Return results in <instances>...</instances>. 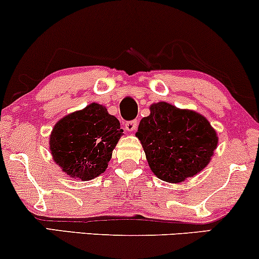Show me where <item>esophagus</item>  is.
Segmentation results:
<instances>
[{
  "mask_svg": "<svg viewBox=\"0 0 259 259\" xmlns=\"http://www.w3.org/2000/svg\"><path fill=\"white\" fill-rule=\"evenodd\" d=\"M138 124H139V121L136 120V119L130 120V121H126V123H125V129H126V132H129V133L135 132L136 127H138Z\"/></svg>",
  "mask_w": 259,
  "mask_h": 259,
  "instance_id": "34e87169",
  "label": "esophagus"
}]
</instances>
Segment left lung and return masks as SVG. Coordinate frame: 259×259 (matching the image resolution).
<instances>
[{
    "instance_id": "obj_1",
    "label": "left lung",
    "mask_w": 259,
    "mask_h": 259,
    "mask_svg": "<svg viewBox=\"0 0 259 259\" xmlns=\"http://www.w3.org/2000/svg\"><path fill=\"white\" fill-rule=\"evenodd\" d=\"M149 111L140 121L136 138L158 179L181 183L206 167L219 145L216 130L206 118L165 101L151 105Z\"/></svg>"
}]
</instances>
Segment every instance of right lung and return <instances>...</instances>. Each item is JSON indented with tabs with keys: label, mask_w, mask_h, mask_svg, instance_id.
Returning a JSON list of instances; mask_svg holds the SVG:
<instances>
[{
	"label": "right lung",
	"mask_w": 259,
	"mask_h": 259,
	"mask_svg": "<svg viewBox=\"0 0 259 259\" xmlns=\"http://www.w3.org/2000/svg\"><path fill=\"white\" fill-rule=\"evenodd\" d=\"M123 135L120 123L105 106L92 102L62 117L53 127L49 149L53 160L72 179L90 181L107 169Z\"/></svg>",
	"instance_id": "obj_1"
}]
</instances>
